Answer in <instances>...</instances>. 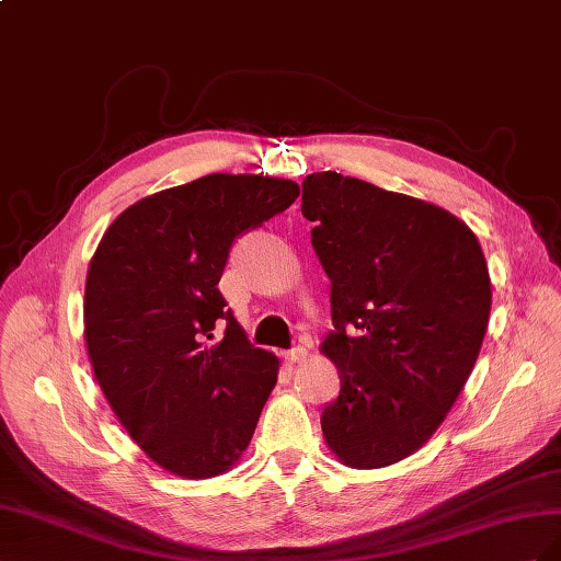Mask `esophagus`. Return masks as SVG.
<instances>
[{"instance_id": "esophagus-1", "label": "esophagus", "mask_w": 561, "mask_h": 561, "mask_svg": "<svg viewBox=\"0 0 561 561\" xmlns=\"http://www.w3.org/2000/svg\"><path fill=\"white\" fill-rule=\"evenodd\" d=\"M284 359L289 362V364H300V362H306L308 359V347H294V350H286L284 352Z\"/></svg>"}]
</instances>
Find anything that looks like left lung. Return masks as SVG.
<instances>
[{
    "mask_svg": "<svg viewBox=\"0 0 561 561\" xmlns=\"http://www.w3.org/2000/svg\"><path fill=\"white\" fill-rule=\"evenodd\" d=\"M302 216L331 279L335 331L319 350L341 394L322 413L327 446L347 468L394 466L435 435L482 350V247L442 206L335 171L302 181Z\"/></svg>",
    "mask_w": 561,
    "mask_h": 561,
    "instance_id": "obj_1",
    "label": "left lung"
}]
</instances>
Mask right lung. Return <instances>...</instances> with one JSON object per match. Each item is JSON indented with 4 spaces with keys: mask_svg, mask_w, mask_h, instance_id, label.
<instances>
[{
    "mask_svg": "<svg viewBox=\"0 0 561 561\" xmlns=\"http://www.w3.org/2000/svg\"><path fill=\"white\" fill-rule=\"evenodd\" d=\"M298 183L211 173L154 192L110 222L84 286V341L122 427L183 479L232 470L277 386L218 291L237 234L289 209ZM218 318L227 335L213 343Z\"/></svg>",
    "mask_w": 561,
    "mask_h": 561,
    "instance_id": "add662e5",
    "label": "right lung"
}]
</instances>
